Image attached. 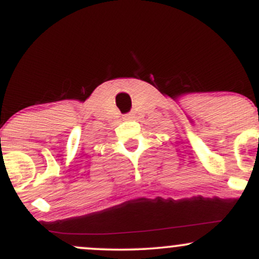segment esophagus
Instances as JSON below:
<instances>
[{"label":"esophagus","mask_w":259,"mask_h":259,"mask_svg":"<svg viewBox=\"0 0 259 259\" xmlns=\"http://www.w3.org/2000/svg\"><path fill=\"white\" fill-rule=\"evenodd\" d=\"M133 118H134V114H132V113H129V114H125V115H124L123 119H124V120H132Z\"/></svg>","instance_id":"34e87169"}]
</instances>
